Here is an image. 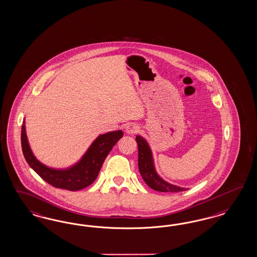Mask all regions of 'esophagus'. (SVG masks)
<instances>
[{"instance_id":"34e87169","label":"esophagus","mask_w":257,"mask_h":257,"mask_svg":"<svg viewBox=\"0 0 257 257\" xmlns=\"http://www.w3.org/2000/svg\"><path fill=\"white\" fill-rule=\"evenodd\" d=\"M125 131H126V133L129 134V135H133V134L138 133L140 131V127L137 124L130 123L126 126Z\"/></svg>"}]
</instances>
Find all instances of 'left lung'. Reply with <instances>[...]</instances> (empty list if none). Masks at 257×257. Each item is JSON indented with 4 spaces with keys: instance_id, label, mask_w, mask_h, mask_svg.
Segmentation results:
<instances>
[{
    "instance_id": "1",
    "label": "left lung",
    "mask_w": 257,
    "mask_h": 257,
    "mask_svg": "<svg viewBox=\"0 0 257 257\" xmlns=\"http://www.w3.org/2000/svg\"><path fill=\"white\" fill-rule=\"evenodd\" d=\"M136 141L139 147V170L143 180L148 186L155 191L163 193H177L186 191L185 188L170 184L163 180L158 175L155 168L153 154L148 142L141 136H137Z\"/></svg>"
}]
</instances>
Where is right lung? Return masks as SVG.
Returning a JSON list of instances; mask_svg holds the SVG:
<instances>
[{"label": "right lung", "instance_id": "right-lung-1", "mask_svg": "<svg viewBox=\"0 0 257 257\" xmlns=\"http://www.w3.org/2000/svg\"><path fill=\"white\" fill-rule=\"evenodd\" d=\"M122 137L121 130L99 135L82 158L76 164L66 169L50 168L36 159L28 143L25 120L22 126L21 141L23 153L28 165L45 181L56 188L79 191L91 185L96 180L108 154Z\"/></svg>", "mask_w": 257, "mask_h": 257}]
</instances>
